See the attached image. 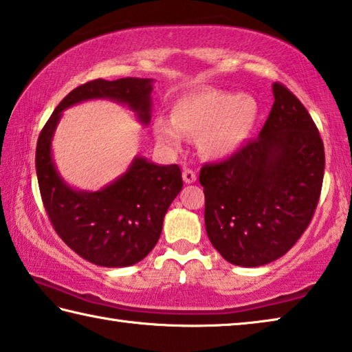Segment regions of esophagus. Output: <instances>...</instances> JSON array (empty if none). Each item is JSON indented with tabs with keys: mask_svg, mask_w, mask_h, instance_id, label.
Segmentation results:
<instances>
[{
	"mask_svg": "<svg viewBox=\"0 0 352 352\" xmlns=\"http://www.w3.org/2000/svg\"><path fill=\"white\" fill-rule=\"evenodd\" d=\"M183 180H184V183H188V184L194 183L195 180H197V174H195L192 169H184L183 170Z\"/></svg>",
	"mask_w": 352,
	"mask_h": 352,
	"instance_id": "obj_1",
	"label": "esophagus"
}]
</instances>
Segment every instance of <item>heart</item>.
<instances>
[{"label":"heart","instance_id":"heart-1","mask_svg":"<svg viewBox=\"0 0 352 352\" xmlns=\"http://www.w3.org/2000/svg\"><path fill=\"white\" fill-rule=\"evenodd\" d=\"M259 107L248 94L222 90H201L175 100L170 121L158 119L153 130L162 144L177 147L182 133L199 136L197 146L206 158L233 155L253 132Z\"/></svg>","mask_w":352,"mask_h":352}]
</instances>
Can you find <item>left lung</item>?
<instances>
[{
    "label": "left lung",
    "instance_id": "obj_1",
    "mask_svg": "<svg viewBox=\"0 0 352 352\" xmlns=\"http://www.w3.org/2000/svg\"><path fill=\"white\" fill-rule=\"evenodd\" d=\"M258 138L200 169L205 226L231 264L281 258L311 223L324 175V146L305 105L283 83Z\"/></svg>",
    "mask_w": 352,
    "mask_h": 352
}]
</instances>
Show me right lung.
<instances>
[{"label": "right lung", "mask_w": 352, "mask_h": 352, "mask_svg": "<svg viewBox=\"0 0 352 352\" xmlns=\"http://www.w3.org/2000/svg\"><path fill=\"white\" fill-rule=\"evenodd\" d=\"M152 79H96L74 88L41 129L35 168L45 210L60 239L83 259L102 267L133 265L152 252L163 219L183 188L177 164L158 166L136 157L126 174L96 192L76 190L62 180L52 162L51 141L62 111L88 99H111L151 121Z\"/></svg>", "instance_id": "add662e5"}]
</instances>
